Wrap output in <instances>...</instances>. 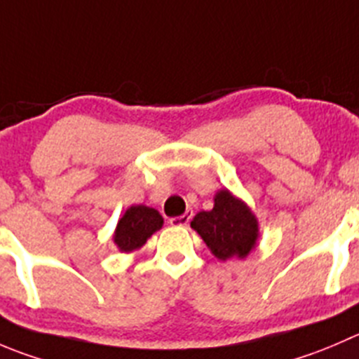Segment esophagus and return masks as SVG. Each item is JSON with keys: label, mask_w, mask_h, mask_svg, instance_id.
Listing matches in <instances>:
<instances>
[{"label": "esophagus", "mask_w": 359, "mask_h": 359, "mask_svg": "<svg viewBox=\"0 0 359 359\" xmlns=\"http://www.w3.org/2000/svg\"><path fill=\"white\" fill-rule=\"evenodd\" d=\"M191 217H193V210H187L186 214L179 215V217L170 219V224H172V226H187V224H189Z\"/></svg>", "instance_id": "esophagus-1"}]
</instances>
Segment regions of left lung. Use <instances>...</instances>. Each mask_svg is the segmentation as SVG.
Instances as JSON below:
<instances>
[{"label":"left lung","instance_id":"8db88e82","mask_svg":"<svg viewBox=\"0 0 359 359\" xmlns=\"http://www.w3.org/2000/svg\"><path fill=\"white\" fill-rule=\"evenodd\" d=\"M191 228L203 238L210 252L222 261L233 256L245 257L256 247L259 236L256 215L228 189L215 193L214 208L198 212L191 221Z\"/></svg>","mask_w":359,"mask_h":359}]
</instances>
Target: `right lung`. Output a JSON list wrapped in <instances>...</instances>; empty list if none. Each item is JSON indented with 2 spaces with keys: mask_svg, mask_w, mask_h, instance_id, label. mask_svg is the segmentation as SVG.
Returning a JSON list of instances; mask_svg holds the SVG:
<instances>
[{
  "mask_svg": "<svg viewBox=\"0 0 359 359\" xmlns=\"http://www.w3.org/2000/svg\"><path fill=\"white\" fill-rule=\"evenodd\" d=\"M163 217L156 208L145 205H133L124 212L114 233V243L121 252H133L140 249L152 233L161 229Z\"/></svg>",
  "mask_w": 359,
  "mask_h": 359,
  "instance_id": "obj_1",
  "label": "right lung"
}]
</instances>
